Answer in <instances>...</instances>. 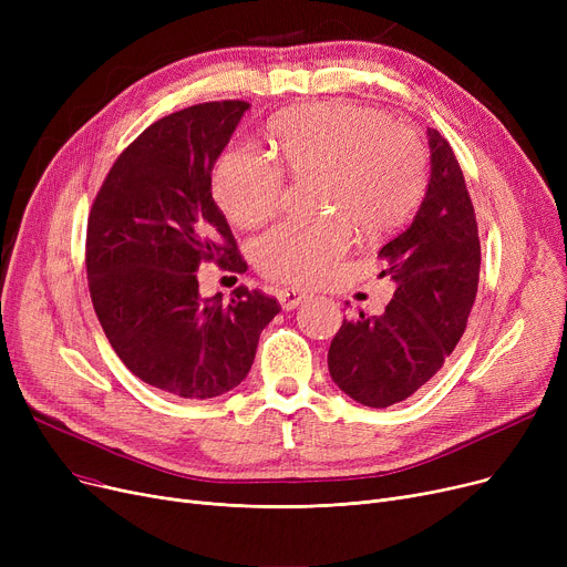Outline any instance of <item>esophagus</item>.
<instances>
[{
    "label": "esophagus",
    "instance_id": "34e87169",
    "mask_svg": "<svg viewBox=\"0 0 567 567\" xmlns=\"http://www.w3.org/2000/svg\"><path fill=\"white\" fill-rule=\"evenodd\" d=\"M308 299H310V293L306 289H299V287H285L278 293V301L285 310H293L296 306H301Z\"/></svg>",
    "mask_w": 567,
    "mask_h": 567
}]
</instances>
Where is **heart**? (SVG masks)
<instances>
[{"instance_id":"b5f03b06","label":"heart","mask_w":567,"mask_h":567,"mask_svg":"<svg viewBox=\"0 0 567 567\" xmlns=\"http://www.w3.org/2000/svg\"><path fill=\"white\" fill-rule=\"evenodd\" d=\"M280 166L293 176L317 174L319 218L287 220L259 238L261 274L293 285L331 278L351 246L353 225L368 236L400 227L421 202L427 158L421 137L389 124L381 110L329 101L282 112L268 124ZM277 163L234 146L214 172V197L238 227L276 214L285 174Z\"/></svg>"}]
</instances>
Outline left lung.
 Here are the masks:
<instances>
[{"mask_svg":"<svg viewBox=\"0 0 567 567\" xmlns=\"http://www.w3.org/2000/svg\"><path fill=\"white\" fill-rule=\"evenodd\" d=\"M430 184L413 223L379 250L395 293L385 312L344 319L329 349L338 389L365 406L398 404L425 385L464 336L478 291L481 238L462 167L427 128Z\"/></svg>","mask_w":567,"mask_h":567,"instance_id":"left-lung-1","label":"left lung"}]
</instances>
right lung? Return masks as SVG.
I'll return each mask as SVG.
<instances>
[{
    "label": "right lung",
    "instance_id": "right-lung-1",
    "mask_svg": "<svg viewBox=\"0 0 567 567\" xmlns=\"http://www.w3.org/2000/svg\"><path fill=\"white\" fill-rule=\"evenodd\" d=\"M248 107L214 101L158 118L114 161L89 214L86 278L103 331L137 379L174 398L236 389L280 312L257 289L225 303L197 282L204 261L248 268L212 197V169Z\"/></svg>",
    "mask_w": 567,
    "mask_h": 567
}]
</instances>
